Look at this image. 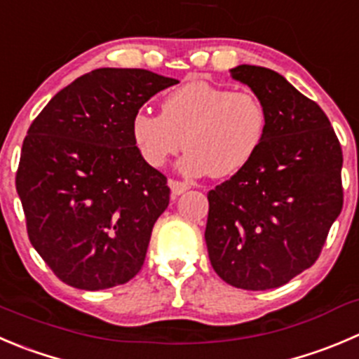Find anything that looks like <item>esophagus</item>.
<instances>
[{
	"label": "esophagus",
	"instance_id": "obj_1",
	"mask_svg": "<svg viewBox=\"0 0 359 359\" xmlns=\"http://www.w3.org/2000/svg\"><path fill=\"white\" fill-rule=\"evenodd\" d=\"M170 189H172V194L173 196H179V194L186 193L187 189H189V184L187 182H182V180H170Z\"/></svg>",
	"mask_w": 359,
	"mask_h": 359
}]
</instances>
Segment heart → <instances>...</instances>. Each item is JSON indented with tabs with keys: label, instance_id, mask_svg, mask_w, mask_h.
I'll list each match as a JSON object with an SVG mask.
<instances>
[{
	"label": "heart",
	"instance_id": "obj_1",
	"mask_svg": "<svg viewBox=\"0 0 359 359\" xmlns=\"http://www.w3.org/2000/svg\"><path fill=\"white\" fill-rule=\"evenodd\" d=\"M266 133V109L249 91L208 82L177 87L161 102V116L138 112L131 137L142 159L165 166L180 149V170L214 179L235 175L254 158Z\"/></svg>",
	"mask_w": 359,
	"mask_h": 359
}]
</instances>
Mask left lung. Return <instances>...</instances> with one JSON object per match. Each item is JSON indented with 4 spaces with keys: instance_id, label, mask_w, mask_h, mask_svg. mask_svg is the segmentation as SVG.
Masks as SVG:
<instances>
[{
    "instance_id": "1",
    "label": "left lung",
    "mask_w": 359,
    "mask_h": 359,
    "mask_svg": "<svg viewBox=\"0 0 359 359\" xmlns=\"http://www.w3.org/2000/svg\"><path fill=\"white\" fill-rule=\"evenodd\" d=\"M231 76L263 102L266 133L240 172L208 191L205 242L224 283L273 290L321 254L342 210V149L321 107L283 75L240 65Z\"/></svg>"
}]
</instances>
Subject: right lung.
<instances>
[{
	"mask_svg": "<svg viewBox=\"0 0 359 359\" xmlns=\"http://www.w3.org/2000/svg\"><path fill=\"white\" fill-rule=\"evenodd\" d=\"M175 83L149 69H93L61 89L27 130L15 177L27 236L68 286L100 291L140 272L170 187L142 159L131 123Z\"/></svg>",
	"mask_w": 359,
	"mask_h": 359,
	"instance_id": "1",
	"label": "right lung"
}]
</instances>
